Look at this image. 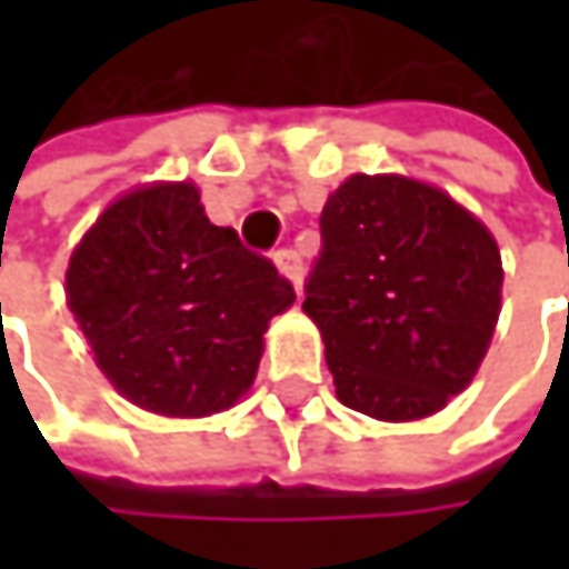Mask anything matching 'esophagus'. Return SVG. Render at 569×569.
Listing matches in <instances>:
<instances>
[{
    "label": "esophagus",
    "instance_id": "1",
    "mask_svg": "<svg viewBox=\"0 0 569 569\" xmlns=\"http://www.w3.org/2000/svg\"><path fill=\"white\" fill-rule=\"evenodd\" d=\"M273 260H277V270H280L286 280L292 283V289L299 292V286H302V260H299V253H296V250H280Z\"/></svg>",
    "mask_w": 569,
    "mask_h": 569
}]
</instances>
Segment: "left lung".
<instances>
[{
	"mask_svg": "<svg viewBox=\"0 0 569 569\" xmlns=\"http://www.w3.org/2000/svg\"><path fill=\"white\" fill-rule=\"evenodd\" d=\"M322 257L302 312L336 398L376 421L438 415L478 376L501 316L495 233L448 190L352 173L322 207Z\"/></svg>",
	"mask_w": 569,
	"mask_h": 569,
	"instance_id": "1",
	"label": "left lung"
}]
</instances>
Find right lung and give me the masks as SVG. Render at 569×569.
Returning a JSON list of instances; mask_svg holds the SVG:
<instances>
[{
    "label": "right lung",
    "mask_w": 569,
    "mask_h": 569,
    "mask_svg": "<svg viewBox=\"0 0 569 569\" xmlns=\"http://www.w3.org/2000/svg\"><path fill=\"white\" fill-rule=\"evenodd\" d=\"M292 299L270 260L207 220L193 180L114 197L64 270V302L101 376L164 418H207L247 396L270 319Z\"/></svg>",
    "instance_id": "1"
}]
</instances>
